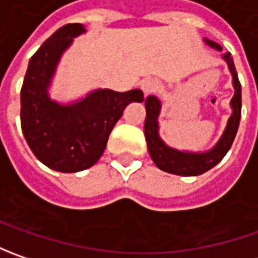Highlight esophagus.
<instances>
[{
	"label": "esophagus",
	"mask_w": 258,
	"mask_h": 258,
	"mask_svg": "<svg viewBox=\"0 0 258 258\" xmlns=\"http://www.w3.org/2000/svg\"><path fill=\"white\" fill-rule=\"evenodd\" d=\"M141 89H142V92H144L145 96H148V94L154 93L155 90L158 89V83L154 82V80H144V82L141 83Z\"/></svg>",
	"instance_id": "esophagus-1"
}]
</instances>
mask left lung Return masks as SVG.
Masks as SVG:
<instances>
[{
	"label": "left lung",
	"instance_id": "1",
	"mask_svg": "<svg viewBox=\"0 0 258 258\" xmlns=\"http://www.w3.org/2000/svg\"><path fill=\"white\" fill-rule=\"evenodd\" d=\"M205 44L215 48L217 51H223L221 45L208 38H204ZM224 61L228 66V70L233 76L234 96L230 102L233 113L230 116L225 131L220 141L215 144L213 149L207 152H185L178 151L165 144L159 136V123L158 117L161 113V102L156 96H148L145 100L146 107V119H145V138L148 144V151L155 165L165 172L182 175V176H197L210 171L223 159L225 154L230 151L234 138L237 135V129L241 117V85L235 72L233 57L230 53L223 54Z\"/></svg>",
	"mask_w": 258,
	"mask_h": 258
}]
</instances>
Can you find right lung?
Here are the masks:
<instances>
[{
    "mask_svg": "<svg viewBox=\"0 0 258 258\" xmlns=\"http://www.w3.org/2000/svg\"><path fill=\"white\" fill-rule=\"evenodd\" d=\"M83 33V24H66L48 37L30 58L21 87L25 141L40 162L58 172H79L93 166L124 107L144 100L139 89L123 93L97 89L69 104L50 99L48 87L61 55L73 38Z\"/></svg>",
    "mask_w": 258,
    "mask_h": 258,
    "instance_id": "add662e5",
    "label": "right lung"
}]
</instances>
